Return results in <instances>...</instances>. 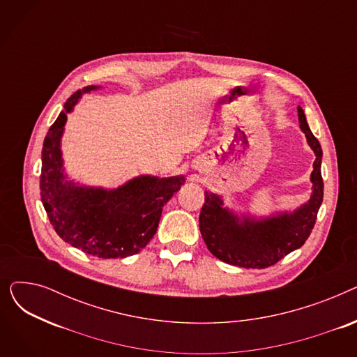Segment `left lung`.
<instances>
[{
  "label": "left lung",
  "instance_id": "left-lung-1",
  "mask_svg": "<svg viewBox=\"0 0 357 357\" xmlns=\"http://www.w3.org/2000/svg\"><path fill=\"white\" fill-rule=\"evenodd\" d=\"M298 120L315 155L310 178L312 191L301 207L257 218L248 213L238 214L226 207L218 194L204 192L205 202L199 214V231L208 250L229 265L265 269L301 248L311 234L324 195L323 150L311 133L301 107H298Z\"/></svg>",
  "mask_w": 357,
  "mask_h": 357
}]
</instances>
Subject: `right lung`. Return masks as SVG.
Listing matches in <instances>:
<instances>
[{
    "label": "right lung",
    "mask_w": 357,
    "mask_h": 357,
    "mask_svg": "<svg viewBox=\"0 0 357 357\" xmlns=\"http://www.w3.org/2000/svg\"><path fill=\"white\" fill-rule=\"evenodd\" d=\"M100 88L89 85L72 93L49 128L42 150L40 197L54 231L70 246L102 259H123L153 238L163 205L185 178L140 175L114 190L68 178L61 149L68 114L84 93Z\"/></svg>",
    "instance_id": "1"
}]
</instances>
